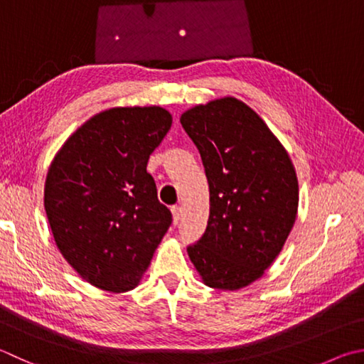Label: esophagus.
<instances>
[{
  "label": "esophagus",
  "mask_w": 364,
  "mask_h": 364,
  "mask_svg": "<svg viewBox=\"0 0 364 364\" xmlns=\"http://www.w3.org/2000/svg\"><path fill=\"white\" fill-rule=\"evenodd\" d=\"M171 213H173V221L178 224V221L181 220L183 208L180 207V205H173V207H171Z\"/></svg>",
  "instance_id": "esophagus-1"
}]
</instances>
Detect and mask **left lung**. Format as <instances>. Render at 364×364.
<instances>
[{"mask_svg": "<svg viewBox=\"0 0 364 364\" xmlns=\"http://www.w3.org/2000/svg\"><path fill=\"white\" fill-rule=\"evenodd\" d=\"M210 189L203 235L188 255L203 283L239 289L259 279L291 230L299 189L289 156L262 119L232 97L188 109Z\"/></svg>", "mask_w": 364, "mask_h": 364, "instance_id": "left-lung-1", "label": "left lung"}]
</instances>
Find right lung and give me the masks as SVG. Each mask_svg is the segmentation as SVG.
<instances>
[{"mask_svg": "<svg viewBox=\"0 0 364 364\" xmlns=\"http://www.w3.org/2000/svg\"><path fill=\"white\" fill-rule=\"evenodd\" d=\"M171 127L161 107L111 108L73 134L46 178L44 208L58 250L85 282L135 288L171 224L149 156Z\"/></svg>", "mask_w": 364, "mask_h": 364, "instance_id": "1", "label": "right lung"}]
</instances>
